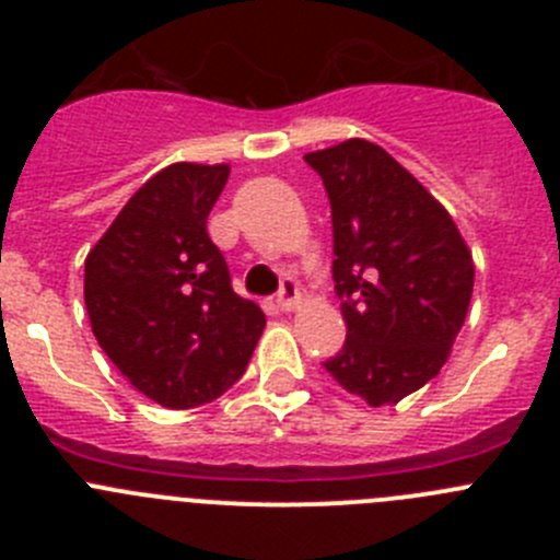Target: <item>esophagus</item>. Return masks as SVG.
<instances>
[{
    "instance_id": "34e87169",
    "label": "esophagus",
    "mask_w": 560,
    "mask_h": 560,
    "mask_svg": "<svg viewBox=\"0 0 560 560\" xmlns=\"http://www.w3.org/2000/svg\"><path fill=\"white\" fill-rule=\"evenodd\" d=\"M277 305H280V311H294L300 305V285H296V280L285 277L283 285H280V294H277Z\"/></svg>"
}]
</instances>
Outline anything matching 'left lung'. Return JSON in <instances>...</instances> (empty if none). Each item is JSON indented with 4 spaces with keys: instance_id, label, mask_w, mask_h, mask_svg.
I'll list each match as a JSON object with an SVG mask.
<instances>
[{
    "instance_id": "left-lung-1",
    "label": "left lung",
    "mask_w": 560,
    "mask_h": 560,
    "mask_svg": "<svg viewBox=\"0 0 560 560\" xmlns=\"http://www.w3.org/2000/svg\"><path fill=\"white\" fill-rule=\"evenodd\" d=\"M305 162L328 192L348 325L325 370L370 407L398 404L452 353L471 303V252L446 207L375 142L345 140Z\"/></svg>"
}]
</instances>
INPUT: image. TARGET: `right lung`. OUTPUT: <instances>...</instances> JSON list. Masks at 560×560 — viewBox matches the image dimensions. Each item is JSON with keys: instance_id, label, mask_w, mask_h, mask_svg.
<instances>
[{"instance_id": "obj_1", "label": "right lung", "mask_w": 560, "mask_h": 560, "mask_svg": "<svg viewBox=\"0 0 560 560\" xmlns=\"http://www.w3.org/2000/svg\"><path fill=\"white\" fill-rule=\"evenodd\" d=\"M230 165L176 162L133 192L86 255L83 300L103 353L160 407L190 409L244 375L264 311L232 291L207 215Z\"/></svg>"}]
</instances>
